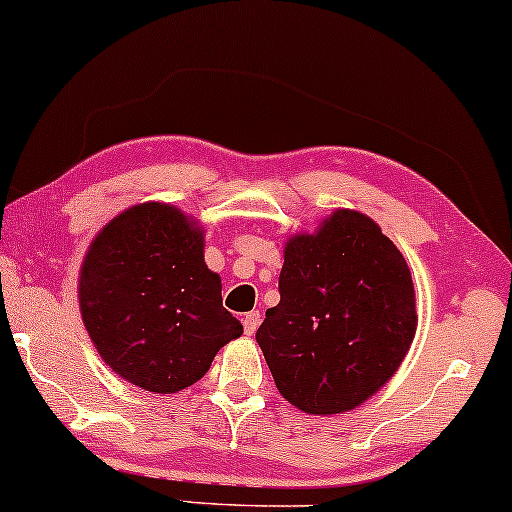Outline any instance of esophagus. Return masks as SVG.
Segmentation results:
<instances>
[{
  "label": "esophagus",
  "instance_id": "esophagus-1",
  "mask_svg": "<svg viewBox=\"0 0 512 512\" xmlns=\"http://www.w3.org/2000/svg\"><path fill=\"white\" fill-rule=\"evenodd\" d=\"M242 325H245V334L247 336H254L258 325H261V313H258V311L247 313V316L242 318Z\"/></svg>",
  "mask_w": 512,
  "mask_h": 512
}]
</instances>
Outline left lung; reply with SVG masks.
Returning <instances> with one entry per match:
<instances>
[{
    "label": "left lung",
    "instance_id": "8db88e82",
    "mask_svg": "<svg viewBox=\"0 0 512 512\" xmlns=\"http://www.w3.org/2000/svg\"><path fill=\"white\" fill-rule=\"evenodd\" d=\"M277 306L256 341L297 410L343 414L375 396L414 341L412 272L364 212L338 208L283 247Z\"/></svg>",
    "mask_w": 512,
    "mask_h": 512
}]
</instances>
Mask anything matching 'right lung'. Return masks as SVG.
<instances>
[{
	"instance_id": "right-lung-1",
	"label": "right lung",
	"mask_w": 512,
	"mask_h": 512,
	"mask_svg": "<svg viewBox=\"0 0 512 512\" xmlns=\"http://www.w3.org/2000/svg\"><path fill=\"white\" fill-rule=\"evenodd\" d=\"M203 238L194 217L146 201L116 215L86 251L77 286L84 327L102 361L139 389L192 387L219 348L242 336Z\"/></svg>"
}]
</instances>
